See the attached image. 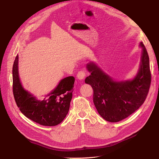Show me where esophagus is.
Wrapping results in <instances>:
<instances>
[{
	"label": "esophagus",
	"instance_id": "34e87169",
	"mask_svg": "<svg viewBox=\"0 0 159 159\" xmlns=\"http://www.w3.org/2000/svg\"><path fill=\"white\" fill-rule=\"evenodd\" d=\"M86 76V73L84 71H80L77 73V79L79 80H84Z\"/></svg>",
	"mask_w": 159,
	"mask_h": 159
}]
</instances>
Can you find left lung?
Segmentation results:
<instances>
[{
	"label": "left lung",
	"instance_id": "8db88e82",
	"mask_svg": "<svg viewBox=\"0 0 159 159\" xmlns=\"http://www.w3.org/2000/svg\"><path fill=\"white\" fill-rule=\"evenodd\" d=\"M140 68L135 77L115 81L93 62L86 68L91 73L85 79L93 89V102L99 115L106 120L116 122L127 118L142 106L148 95L152 75L147 50L143 44Z\"/></svg>",
	"mask_w": 159,
	"mask_h": 159
}]
</instances>
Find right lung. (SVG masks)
Listing matches in <instances>:
<instances>
[{"label": "right lung", "instance_id": "obj_1", "mask_svg": "<svg viewBox=\"0 0 159 159\" xmlns=\"http://www.w3.org/2000/svg\"><path fill=\"white\" fill-rule=\"evenodd\" d=\"M18 62L17 55L13 66V92L20 111L27 118L43 126L59 124L69 111L75 78L70 76L62 79L44 100L39 101L22 87L19 76Z\"/></svg>", "mask_w": 159, "mask_h": 159}]
</instances>
